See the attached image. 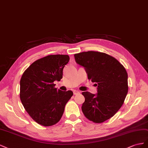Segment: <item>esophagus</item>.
Returning <instances> with one entry per match:
<instances>
[{"instance_id": "esophagus-1", "label": "esophagus", "mask_w": 148, "mask_h": 148, "mask_svg": "<svg viewBox=\"0 0 148 148\" xmlns=\"http://www.w3.org/2000/svg\"><path fill=\"white\" fill-rule=\"evenodd\" d=\"M79 93H80V92L78 91V90H74V91H73L74 95H77V94H79Z\"/></svg>"}]
</instances>
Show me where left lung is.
Segmentation results:
<instances>
[{
	"label": "left lung",
	"mask_w": 148,
	"mask_h": 148,
	"mask_svg": "<svg viewBox=\"0 0 148 148\" xmlns=\"http://www.w3.org/2000/svg\"><path fill=\"white\" fill-rule=\"evenodd\" d=\"M75 62L85 68L88 79L95 82L97 94L88 92L82 110L87 119L96 123L112 117L123 104L128 90V74L120 62L108 54L98 51L74 54Z\"/></svg>",
	"instance_id": "obj_1"
}]
</instances>
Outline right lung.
<instances>
[{
	"label": "right lung",
	"instance_id": "add662e5",
	"mask_svg": "<svg viewBox=\"0 0 148 148\" xmlns=\"http://www.w3.org/2000/svg\"><path fill=\"white\" fill-rule=\"evenodd\" d=\"M69 61L68 55H48L33 62L21 77V102L28 115L40 125L56 124L73 95L71 90H58L54 84L62 78L63 68Z\"/></svg>",
	"mask_w": 148,
	"mask_h": 148
}]
</instances>
